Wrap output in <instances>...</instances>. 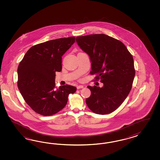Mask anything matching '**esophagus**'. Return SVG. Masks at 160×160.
Returning <instances> with one entry per match:
<instances>
[{"label":"esophagus","mask_w":160,"mask_h":160,"mask_svg":"<svg viewBox=\"0 0 160 160\" xmlns=\"http://www.w3.org/2000/svg\"><path fill=\"white\" fill-rule=\"evenodd\" d=\"M83 87H84V86H82V85H78V86H77V88H78V89L82 88H83Z\"/></svg>","instance_id":"1"}]
</instances>
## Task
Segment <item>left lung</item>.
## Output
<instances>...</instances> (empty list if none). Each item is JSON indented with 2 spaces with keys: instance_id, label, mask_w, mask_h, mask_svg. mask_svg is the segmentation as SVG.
Returning a JSON list of instances; mask_svg holds the SVG:
<instances>
[{
  "instance_id": "left-lung-1",
  "label": "left lung",
  "mask_w": 160,
  "mask_h": 160,
  "mask_svg": "<svg viewBox=\"0 0 160 160\" xmlns=\"http://www.w3.org/2000/svg\"><path fill=\"white\" fill-rule=\"evenodd\" d=\"M76 42L90 57V73L97 74L96 80L104 84L87 86L91 91L86 100L87 106L96 114H110L121 106L131 91L136 73L133 58L121 42L106 34L78 36Z\"/></svg>"
}]
</instances>
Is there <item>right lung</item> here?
Here are the masks:
<instances>
[{"label": "right lung", "mask_w": 160, "mask_h": 160, "mask_svg": "<svg viewBox=\"0 0 160 160\" xmlns=\"http://www.w3.org/2000/svg\"><path fill=\"white\" fill-rule=\"evenodd\" d=\"M75 37L60 38L29 48L18 68V86L24 101L34 112L50 116L66 106L76 87H55L56 72L62 70V56L75 42Z\"/></svg>", "instance_id": "1"}]
</instances>
